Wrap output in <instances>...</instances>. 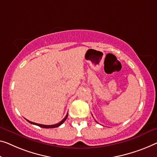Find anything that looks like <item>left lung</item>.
Masks as SVG:
<instances>
[{"mask_svg": "<svg viewBox=\"0 0 157 157\" xmlns=\"http://www.w3.org/2000/svg\"><path fill=\"white\" fill-rule=\"evenodd\" d=\"M96 122H97V121H96Z\"/></svg>", "mask_w": 157, "mask_h": 157, "instance_id": "obj_1", "label": "left lung"}]
</instances>
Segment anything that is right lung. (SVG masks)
Returning <instances> with one entry per match:
<instances>
[{
	"instance_id": "add662e5",
	"label": "right lung",
	"mask_w": 157,
	"mask_h": 157,
	"mask_svg": "<svg viewBox=\"0 0 157 157\" xmlns=\"http://www.w3.org/2000/svg\"><path fill=\"white\" fill-rule=\"evenodd\" d=\"M67 115H68V113H67V114H66V116H65V118H64L63 119V120H62L61 121H60V122H59L58 123H56V124H55V125H42V124H39V123H33V122H32V121H28V120H27V121L28 122H29V123L33 124V125H38V126H39V127H41V128H57V127H58V126H60V125H62V124L65 122V121L66 120V119H67Z\"/></svg>"
}]
</instances>
